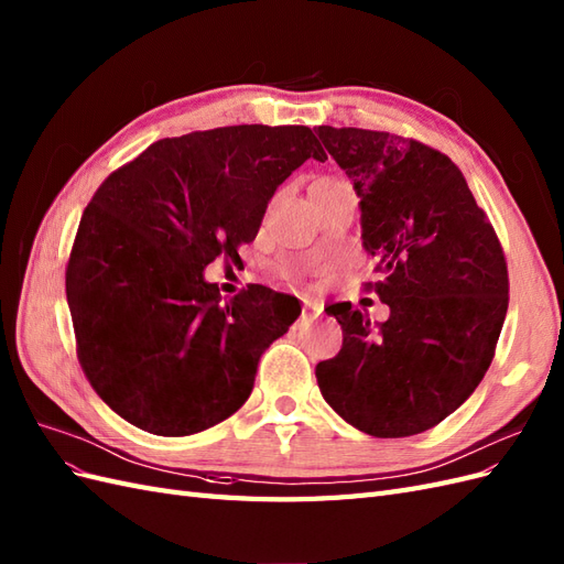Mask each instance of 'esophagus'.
<instances>
[{
    "instance_id": "obj_1",
    "label": "esophagus",
    "mask_w": 564,
    "mask_h": 564,
    "mask_svg": "<svg viewBox=\"0 0 564 564\" xmlns=\"http://www.w3.org/2000/svg\"><path fill=\"white\" fill-rule=\"evenodd\" d=\"M319 313H323V308H319V306H315V303H303V315H306L308 319H315Z\"/></svg>"
}]
</instances>
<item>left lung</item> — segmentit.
I'll return each mask as SVG.
<instances>
[{"label":"left lung","instance_id":"8db88e82","mask_svg":"<svg viewBox=\"0 0 564 564\" xmlns=\"http://www.w3.org/2000/svg\"><path fill=\"white\" fill-rule=\"evenodd\" d=\"M360 196L362 249L384 323L334 303L341 351L317 362L325 401L377 438L427 432L460 408L494 360L508 263L489 216L446 154L410 137L319 126Z\"/></svg>","mask_w":564,"mask_h":564}]
</instances>
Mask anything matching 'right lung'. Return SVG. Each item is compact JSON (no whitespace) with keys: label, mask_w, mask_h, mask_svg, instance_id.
I'll return each mask as SVG.
<instances>
[{"label":"right lung","mask_w":564,"mask_h":564,"mask_svg":"<svg viewBox=\"0 0 564 564\" xmlns=\"http://www.w3.org/2000/svg\"><path fill=\"white\" fill-rule=\"evenodd\" d=\"M327 154L306 126L165 137L106 177L66 265L75 351L113 413L156 436L235 415L292 317L263 284L220 301L204 268L256 239L278 185Z\"/></svg>","instance_id":"right-lung-1"}]
</instances>
